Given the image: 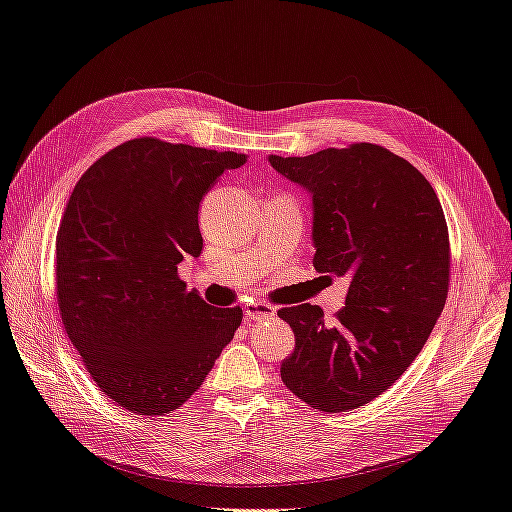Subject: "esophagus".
<instances>
[{"label": "esophagus", "instance_id": "esophagus-1", "mask_svg": "<svg viewBox=\"0 0 512 512\" xmlns=\"http://www.w3.org/2000/svg\"><path fill=\"white\" fill-rule=\"evenodd\" d=\"M271 316H275V308L269 306V303H265V301L247 303V306H245V319H247V321L271 319Z\"/></svg>", "mask_w": 512, "mask_h": 512}]
</instances>
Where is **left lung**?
<instances>
[{
    "label": "left lung",
    "instance_id": "1",
    "mask_svg": "<svg viewBox=\"0 0 512 512\" xmlns=\"http://www.w3.org/2000/svg\"><path fill=\"white\" fill-rule=\"evenodd\" d=\"M269 161L312 193L314 269L351 278L334 325L310 303L278 312L295 331L282 381L319 411L357 409L400 379L446 306L444 209L422 172L377 144Z\"/></svg>",
    "mask_w": 512,
    "mask_h": 512
}]
</instances>
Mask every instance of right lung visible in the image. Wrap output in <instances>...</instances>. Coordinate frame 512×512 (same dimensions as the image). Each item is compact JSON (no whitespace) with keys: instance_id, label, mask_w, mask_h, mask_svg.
I'll use <instances>...</instances> for the list:
<instances>
[{"instance_id":"right-lung-1","label":"right lung","mask_w":512,"mask_h":512,"mask_svg":"<svg viewBox=\"0 0 512 512\" xmlns=\"http://www.w3.org/2000/svg\"><path fill=\"white\" fill-rule=\"evenodd\" d=\"M245 155L135 137L79 178L55 237V293L96 388L135 416H165L209 375L243 310L178 278L200 256L198 209Z\"/></svg>"}]
</instances>
